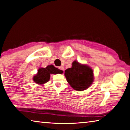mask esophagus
Instances as JSON below:
<instances>
[{"label":"esophagus","mask_w":130,"mask_h":130,"mask_svg":"<svg viewBox=\"0 0 130 130\" xmlns=\"http://www.w3.org/2000/svg\"><path fill=\"white\" fill-rule=\"evenodd\" d=\"M58 69L60 70V71H61V72H64V68H63V67H62V66H60V67H58Z\"/></svg>","instance_id":"1"}]
</instances>
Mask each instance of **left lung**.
Returning <instances> with one entry per match:
<instances>
[{
	"label": "left lung",
	"instance_id": "8db88e82",
	"mask_svg": "<svg viewBox=\"0 0 130 130\" xmlns=\"http://www.w3.org/2000/svg\"><path fill=\"white\" fill-rule=\"evenodd\" d=\"M64 75L70 86L77 91H83L90 87L94 80L92 70L88 66L78 61L72 63V67L65 71Z\"/></svg>",
	"mask_w": 130,
	"mask_h": 130
}]
</instances>
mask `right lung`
Masks as SVG:
<instances>
[{
    "mask_svg": "<svg viewBox=\"0 0 130 130\" xmlns=\"http://www.w3.org/2000/svg\"><path fill=\"white\" fill-rule=\"evenodd\" d=\"M60 70L55 67L53 65H49L45 68H40L38 70V74L34 76L33 80L35 83L43 85L48 82L50 78V74H62Z\"/></svg>",
    "mask_w": 130,
    "mask_h": 130,
    "instance_id": "1",
    "label": "right lung"
}]
</instances>
